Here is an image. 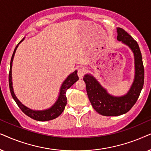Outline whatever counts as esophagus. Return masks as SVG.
<instances>
[{
	"mask_svg": "<svg viewBox=\"0 0 151 151\" xmlns=\"http://www.w3.org/2000/svg\"><path fill=\"white\" fill-rule=\"evenodd\" d=\"M86 74V70L84 68H80V69L78 70L77 74L79 76V79H83V76L85 75Z\"/></svg>",
	"mask_w": 151,
	"mask_h": 151,
	"instance_id": "34e87169",
	"label": "esophagus"
}]
</instances>
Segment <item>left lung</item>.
I'll return each mask as SVG.
<instances>
[{
    "label": "left lung",
    "instance_id": "left-lung-1",
    "mask_svg": "<svg viewBox=\"0 0 151 151\" xmlns=\"http://www.w3.org/2000/svg\"><path fill=\"white\" fill-rule=\"evenodd\" d=\"M116 31L118 41L127 45L134 53L135 76L129 91L126 95L116 97L110 95L92 76L86 74L83 77L92 107L104 116H119L129 111L137 101L144 86V68L137 42L122 28L117 27Z\"/></svg>",
    "mask_w": 151,
    "mask_h": 151
}]
</instances>
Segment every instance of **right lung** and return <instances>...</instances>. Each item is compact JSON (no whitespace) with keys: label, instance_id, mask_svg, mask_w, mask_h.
<instances>
[{"label":"right lung","instance_id":"add662e5","mask_svg":"<svg viewBox=\"0 0 151 151\" xmlns=\"http://www.w3.org/2000/svg\"><path fill=\"white\" fill-rule=\"evenodd\" d=\"M24 40V38L21 40V41L18 43V45L16 46L14 51L13 52L12 57L11 61H10V69L9 72V90L10 92H11L12 96L13 99H14L16 103L18 105V106L20 108L22 111L25 113L26 115H27L29 117H31L32 119L37 120V121H41V122H45V121H49V120H52L55 119L59 116L61 114L63 111L65 109V105L67 104V97H66L65 93L66 91L68 88H70L73 84L75 83L76 81H77L79 80V77L77 76V71H74L73 73L70 74L68 76L67 79H66L64 82L62 84L61 90H60V93L59 98H58L57 101H56V103L54 104V106H52L51 108L49 109L45 110H32L29 108L25 107V106H23L21 102H20L17 96H15L14 93L13 91V87H12V61L14 57L16 50H17L18 46L20 43H21Z\"/></svg>","mask_w":151,"mask_h":151}]
</instances>
